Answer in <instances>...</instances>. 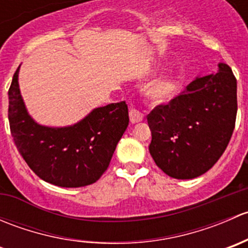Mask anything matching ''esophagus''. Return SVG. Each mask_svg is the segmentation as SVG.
I'll return each instance as SVG.
<instances>
[{"instance_id":"esophagus-1","label":"esophagus","mask_w":248,"mask_h":248,"mask_svg":"<svg viewBox=\"0 0 248 248\" xmlns=\"http://www.w3.org/2000/svg\"><path fill=\"white\" fill-rule=\"evenodd\" d=\"M129 120H131L132 124H137L144 120V114L141 111H139L138 109L131 108L129 110Z\"/></svg>"}]
</instances>
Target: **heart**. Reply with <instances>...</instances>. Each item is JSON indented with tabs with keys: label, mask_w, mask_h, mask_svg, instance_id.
I'll return each mask as SVG.
<instances>
[{
	"label": "heart",
	"mask_w": 248,
	"mask_h": 248,
	"mask_svg": "<svg viewBox=\"0 0 248 248\" xmlns=\"http://www.w3.org/2000/svg\"><path fill=\"white\" fill-rule=\"evenodd\" d=\"M177 89H179L177 79L174 76H169L162 78L161 80L152 84L147 91V94L158 103H166L176 96Z\"/></svg>",
	"instance_id": "heart-1"
}]
</instances>
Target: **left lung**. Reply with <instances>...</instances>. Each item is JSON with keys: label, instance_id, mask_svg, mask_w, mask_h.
Returning <instances> with one entry per match:
<instances>
[{"label": "left lung", "instance_id": "8db88e82", "mask_svg": "<svg viewBox=\"0 0 248 248\" xmlns=\"http://www.w3.org/2000/svg\"><path fill=\"white\" fill-rule=\"evenodd\" d=\"M236 111V79L228 64L219 63L217 73L197 78L147 115L155 163L174 179L201 176L228 146Z\"/></svg>", "mask_w": 248, "mask_h": 248}]
</instances>
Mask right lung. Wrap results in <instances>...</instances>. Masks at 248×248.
Here are the masks:
<instances>
[{
  "instance_id": "add662e5",
  "label": "right lung",
  "mask_w": 248,
  "mask_h": 248,
  "mask_svg": "<svg viewBox=\"0 0 248 248\" xmlns=\"http://www.w3.org/2000/svg\"><path fill=\"white\" fill-rule=\"evenodd\" d=\"M17 74L19 68L8 90V119L12 137L27 166L42 180L60 187L94 184L108 169L128 126L126 102L96 108L73 126H41L25 108Z\"/></svg>"
}]
</instances>
